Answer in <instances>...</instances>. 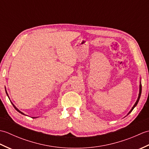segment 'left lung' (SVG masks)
Returning <instances> with one entry per match:
<instances>
[{"label":"left lung","instance_id":"obj_1","mask_svg":"<svg viewBox=\"0 0 149 149\" xmlns=\"http://www.w3.org/2000/svg\"><path fill=\"white\" fill-rule=\"evenodd\" d=\"M141 80H140V89H139V94H138V99H137V100L136 101V102H135V104H134V106H132V107L131 108V109L129 111V112L127 113V115H128L129 113H131V111L132 110H133V109L134 108V107L136 106V105L138 104V102H139V100H140V96H141Z\"/></svg>","mask_w":149,"mask_h":149}]
</instances>
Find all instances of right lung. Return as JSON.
<instances>
[{
  "label": "right lung",
  "instance_id": "obj_1",
  "mask_svg": "<svg viewBox=\"0 0 149 149\" xmlns=\"http://www.w3.org/2000/svg\"><path fill=\"white\" fill-rule=\"evenodd\" d=\"M5 90H6V94H7V95H8V98H9V100H10V99H9V96H8V92H7V91H6V87H5ZM11 101V100H10ZM11 104H13V107H15V109H16V110H17V111L18 112H19V113H21V114H22V115H26V116H27V115H26V114H24L23 112H22V111H20V110H19L18 108H17V107H16L15 105H14V104H13V102H11ZM32 118H38V117H32Z\"/></svg>",
  "mask_w": 149,
  "mask_h": 149
}]
</instances>
